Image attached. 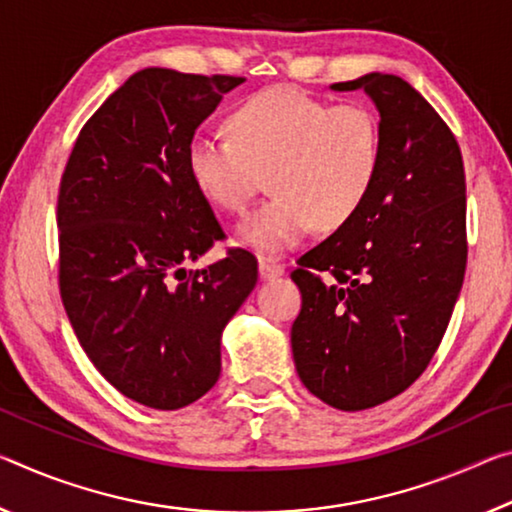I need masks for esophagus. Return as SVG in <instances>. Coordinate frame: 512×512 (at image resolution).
<instances>
[{
	"mask_svg": "<svg viewBox=\"0 0 512 512\" xmlns=\"http://www.w3.org/2000/svg\"><path fill=\"white\" fill-rule=\"evenodd\" d=\"M282 273H285V266H282V264L273 262V259H266V257L259 259V278H262V280L280 278Z\"/></svg>",
	"mask_w": 512,
	"mask_h": 512,
	"instance_id": "34e87169",
	"label": "esophagus"
}]
</instances>
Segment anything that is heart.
Listing matches in <instances>:
<instances>
[{
  "mask_svg": "<svg viewBox=\"0 0 512 512\" xmlns=\"http://www.w3.org/2000/svg\"><path fill=\"white\" fill-rule=\"evenodd\" d=\"M227 129L230 139L196 136L186 168L223 212H243L262 175L271 177L273 198L237 227V241L259 255L287 253L314 225H346L383 166V125L362 102L332 107L294 86H275L232 111Z\"/></svg>",
  "mask_w": 512,
  "mask_h": 512,
  "instance_id": "heart-1",
  "label": "heart"
}]
</instances>
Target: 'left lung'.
<instances>
[{
  "mask_svg": "<svg viewBox=\"0 0 512 512\" xmlns=\"http://www.w3.org/2000/svg\"><path fill=\"white\" fill-rule=\"evenodd\" d=\"M330 88L376 104L383 166L360 212L291 273L303 294L291 351L316 399L355 412L408 389L442 342L467 264L465 168L408 81L369 72Z\"/></svg>",
  "mask_w": 512,
  "mask_h": 512,
  "instance_id": "left-lung-1",
  "label": "left lung"
}]
</instances>
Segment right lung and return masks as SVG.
Returning a JSON list of instances; mask_svg holds the SVG:
<instances>
[{"label": "right lung", "mask_w": 512, "mask_h": 512, "mask_svg": "<svg viewBox=\"0 0 512 512\" xmlns=\"http://www.w3.org/2000/svg\"><path fill=\"white\" fill-rule=\"evenodd\" d=\"M239 84L134 72L81 129L61 177L59 285L72 330L120 394L154 410L184 408L216 385L223 328L257 285L246 250L186 269L223 237L186 148Z\"/></svg>", "instance_id": "right-lung-1"}]
</instances>
